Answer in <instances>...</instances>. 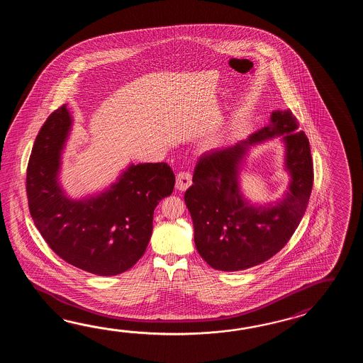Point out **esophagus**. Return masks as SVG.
<instances>
[{"label":"esophagus","mask_w":363,"mask_h":363,"mask_svg":"<svg viewBox=\"0 0 363 363\" xmlns=\"http://www.w3.org/2000/svg\"><path fill=\"white\" fill-rule=\"evenodd\" d=\"M192 184V175L188 171H180L177 175V189L179 191H185L188 186Z\"/></svg>","instance_id":"esophagus-1"}]
</instances>
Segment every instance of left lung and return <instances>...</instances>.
<instances>
[{
    "label": "left lung",
    "mask_w": 363,
    "mask_h": 363,
    "mask_svg": "<svg viewBox=\"0 0 363 363\" xmlns=\"http://www.w3.org/2000/svg\"><path fill=\"white\" fill-rule=\"evenodd\" d=\"M283 134L291 184L275 207L247 206L238 192V163L247 145ZM314 167L308 136L297 131L289 111H275L271 124L247 141L211 150L200 157L193 184L184 194L192 216L194 244L208 266L240 271L266 262L292 238L308 208Z\"/></svg>",
    "instance_id": "obj_1"
}]
</instances>
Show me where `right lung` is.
<instances>
[{"label":"right lung","instance_id":"right-lung-1","mask_svg":"<svg viewBox=\"0 0 363 363\" xmlns=\"http://www.w3.org/2000/svg\"><path fill=\"white\" fill-rule=\"evenodd\" d=\"M69 127V110L62 105L35 140L26 177L33 223L63 261L101 277L122 274L145 253L155 206L174 191L175 175L164 162L132 164L106 192L69 200L57 172Z\"/></svg>","mask_w":363,"mask_h":363}]
</instances>
